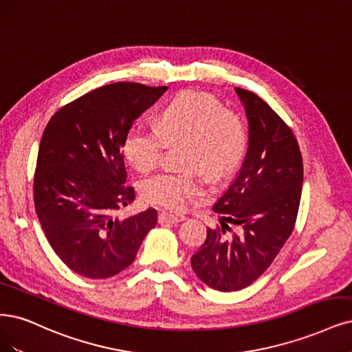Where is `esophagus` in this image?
I'll return each instance as SVG.
<instances>
[{
    "instance_id": "1",
    "label": "esophagus",
    "mask_w": 352,
    "mask_h": 352,
    "mask_svg": "<svg viewBox=\"0 0 352 352\" xmlns=\"http://www.w3.org/2000/svg\"><path fill=\"white\" fill-rule=\"evenodd\" d=\"M184 220V217H177V215H172V214H160L159 215V224L162 226H167V224H176L179 221Z\"/></svg>"
}]
</instances>
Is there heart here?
Instances as JSON below:
<instances>
[{
	"label": "heart",
	"instance_id": "obj_1",
	"mask_svg": "<svg viewBox=\"0 0 352 352\" xmlns=\"http://www.w3.org/2000/svg\"><path fill=\"white\" fill-rule=\"evenodd\" d=\"M185 141L182 164L199 167L218 179L240 162L246 148V128L234 112L226 111L214 96L188 90L177 94L159 113L155 126L135 124L126 132L124 154L138 172L160 163L166 144ZM142 198L154 207L182 211L202 195L204 184L195 168L163 170L142 184Z\"/></svg>",
	"mask_w": 352,
	"mask_h": 352
}]
</instances>
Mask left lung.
<instances>
[{
	"label": "left lung",
	"mask_w": 352,
	"mask_h": 352,
	"mask_svg": "<svg viewBox=\"0 0 352 352\" xmlns=\"http://www.w3.org/2000/svg\"><path fill=\"white\" fill-rule=\"evenodd\" d=\"M249 122V147L240 173L214 205L221 227L190 258L199 280L218 292L246 288L270 268L296 226L302 186L298 142L259 96L236 87ZM244 232L225 237L226 224Z\"/></svg>",
	"instance_id": "8db88e82"
}]
</instances>
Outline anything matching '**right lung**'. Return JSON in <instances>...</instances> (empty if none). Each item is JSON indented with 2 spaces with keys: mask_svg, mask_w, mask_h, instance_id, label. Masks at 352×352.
Here are the masks:
<instances>
[{
  "mask_svg": "<svg viewBox=\"0 0 352 352\" xmlns=\"http://www.w3.org/2000/svg\"><path fill=\"white\" fill-rule=\"evenodd\" d=\"M166 90L107 84L60 107L43 131L34 210L54 252L78 275L102 280L124 271L157 224L153 208L125 220L113 212L135 198L125 185L126 132Z\"/></svg>",
  "mask_w": 352,
  "mask_h": 352,
  "instance_id": "add662e5",
  "label": "right lung"
}]
</instances>
